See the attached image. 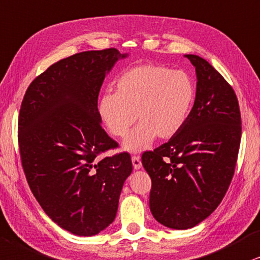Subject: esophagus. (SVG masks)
Returning <instances> with one entry per match:
<instances>
[{
	"label": "esophagus",
	"instance_id": "1",
	"mask_svg": "<svg viewBox=\"0 0 260 260\" xmlns=\"http://www.w3.org/2000/svg\"><path fill=\"white\" fill-rule=\"evenodd\" d=\"M132 163H133L134 169H140L141 168V160H140L139 156H133L132 157Z\"/></svg>",
	"mask_w": 260,
	"mask_h": 260
}]
</instances>
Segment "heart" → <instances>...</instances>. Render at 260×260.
I'll use <instances>...</instances> for the list:
<instances>
[{
  "label": "heart",
  "instance_id": "heart-1",
  "mask_svg": "<svg viewBox=\"0 0 260 260\" xmlns=\"http://www.w3.org/2000/svg\"><path fill=\"white\" fill-rule=\"evenodd\" d=\"M197 86L185 71L140 64L120 75L114 92L100 98L97 113L111 136L124 138L123 150L141 152L156 137L170 139L182 129L194 108Z\"/></svg>",
  "mask_w": 260,
  "mask_h": 260
}]
</instances>
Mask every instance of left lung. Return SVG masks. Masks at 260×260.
<instances>
[{
    "mask_svg": "<svg viewBox=\"0 0 260 260\" xmlns=\"http://www.w3.org/2000/svg\"><path fill=\"white\" fill-rule=\"evenodd\" d=\"M185 57L196 67L194 108L176 136L141 156L152 181L151 212L172 229L193 228L215 211L232 182L241 140L233 87L206 60Z\"/></svg>",
    "mask_w": 260,
    "mask_h": 260,
    "instance_id": "1",
    "label": "left lung"
}]
</instances>
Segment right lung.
Here are the masks:
<instances>
[{"label":"right lung","instance_id":"right-lung-1","mask_svg":"<svg viewBox=\"0 0 260 260\" xmlns=\"http://www.w3.org/2000/svg\"><path fill=\"white\" fill-rule=\"evenodd\" d=\"M127 54L115 48L60 60L35 79L19 114V149L29 188L64 231L92 236L116 217L129 153L98 158L117 143L101 126L104 78Z\"/></svg>","mask_w":260,"mask_h":260}]
</instances>
